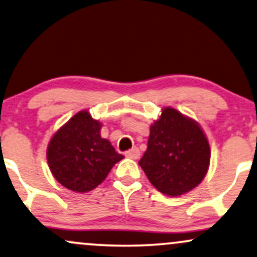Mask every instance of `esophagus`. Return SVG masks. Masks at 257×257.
<instances>
[{
    "label": "esophagus",
    "mask_w": 257,
    "mask_h": 257,
    "mask_svg": "<svg viewBox=\"0 0 257 257\" xmlns=\"http://www.w3.org/2000/svg\"><path fill=\"white\" fill-rule=\"evenodd\" d=\"M125 155H126V157L132 158V160H137V158H139V156H141V151H139V149L134 148V149H131V150L126 151Z\"/></svg>",
    "instance_id": "34e87169"
}]
</instances>
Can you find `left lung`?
I'll return each instance as SVG.
<instances>
[{"mask_svg": "<svg viewBox=\"0 0 257 257\" xmlns=\"http://www.w3.org/2000/svg\"><path fill=\"white\" fill-rule=\"evenodd\" d=\"M210 158V145L199 123L166 107L151 125L148 149L138 164L161 193L180 196L202 181Z\"/></svg>", "mask_w": 257, "mask_h": 257, "instance_id": "left-lung-1", "label": "left lung"}]
</instances>
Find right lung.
<instances>
[{"label":"right lung","instance_id":"1","mask_svg":"<svg viewBox=\"0 0 257 257\" xmlns=\"http://www.w3.org/2000/svg\"><path fill=\"white\" fill-rule=\"evenodd\" d=\"M100 130L101 123L81 110L53 135L47 147V163L65 188L77 193L96 188L123 158L101 137Z\"/></svg>","mask_w":257,"mask_h":257}]
</instances>
